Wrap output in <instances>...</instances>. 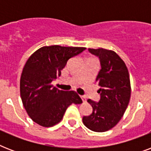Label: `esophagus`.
Segmentation results:
<instances>
[{
    "instance_id": "1",
    "label": "esophagus",
    "mask_w": 151,
    "mask_h": 151,
    "mask_svg": "<svg viewBox=\"0 0 151 151\" xmlns=\"http://www.w3.org/2000/svg\"><path fill=\"white\" fill-rule=\"evenodd\" d=\"M81 99H82L83 102H86V97L84 96H81Z\"/></svg>"
}]
</instances>
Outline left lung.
<instances>
[{"label": "left lung", "instance_id": "8db88e82", "mask_svg": "<svg viewBox=\"0 0 151 151\" xmlns=\"http://www.w3.org/2000/svg\"><path fill=\"white\" fill-rule=\"evenodd\" d=\"M88 50L99 58L100 63L96 79L100 99L98 102L88 99L92 113L83 117V123L92 131L103 132L114 127L125 112L131 96L130 78L126 65L116 52L104 48Z\"/></svg>", "mask_w": 151, "mask_h": 151}]
</instances>
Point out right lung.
Masks as SVG:
<instances>
[{
	"label": "right lung",
	"mask_w": 151,
	"mask_h": 151,
	"mask_svg": "<svg viewBox=\"0 0 151 151\" xmlns=\"http://www.w3.org/2000/svg\"><path fill=\"white\" fill-rule=\"evenodd\" d=\"M85 48L52 45L42 47L29 57L20 78V96L27 114L43 127L58 124L72 103L82 100L75 92H65L53 87L52 82L72 57Z\"/></svg>",
	"instance_id": "1"
}]
</instances>
